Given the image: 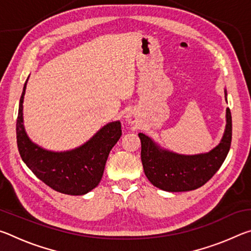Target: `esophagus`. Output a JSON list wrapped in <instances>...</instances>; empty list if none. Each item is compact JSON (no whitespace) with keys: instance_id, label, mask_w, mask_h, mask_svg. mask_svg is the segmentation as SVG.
<instances>
[{"instance_id":"obj_1","label":"esophagus","mask_w":251,"mask_h":251,"mask_svg":"<svg viewBox=\"0 0 251 251\" xmlns=\"http://www.w3.org/2000/svg\"><path fill=\"white\" fill-rule=\"evenodd\" d=\"M137 121H138L137 116H136V114H134V113H128L126 115V122L130 125H133V124H135V123H137Z\"/></svg>"}]
</instances>
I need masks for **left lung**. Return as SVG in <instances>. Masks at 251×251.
I'll use <instances>...</instances> for the list:
<instances>
[{
  "label": "left lung",
  "mask_w": 251,
  "mask_h": 251,
  "mask_svg": "<svg viewBox=\"0 0 251 251\" xmlns=\"http://www.w3.org/2000/svg\"><path fill=\"white\" fill-rule=\"evenodd\" d=\"M227 100V92L225 91ZM226 129L222 142L209 152L180 155L163 150L145 134L139 133L144 172L152 185L166 192H188L197 189L217 173L230 150L232 122L230 109H226Z\"/></svg>",
  "instance_id": "1"
}]
</instances>
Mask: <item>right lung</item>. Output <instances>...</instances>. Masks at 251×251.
<instances>
[{
    "instance_id": "right-lung-1",
    "label": "right lung",
    "mask_w": 251,
    "mask_h": 251,
    "mask_svg": "<svg viewBox=\"0 0 251 251\" xmlns=\"http://www.w3.org/2000/svg\"><path fill=\"white\" fill-rule=\"evenodd\" d=\"M24 84L16 121V141L22 160L39 179L58 193L84 195L100 184L109 151L122 136L120 121L106 124L90 141L75 150L46 151L28 138L23 125Z\"/></svg>"
}]
</instances>
